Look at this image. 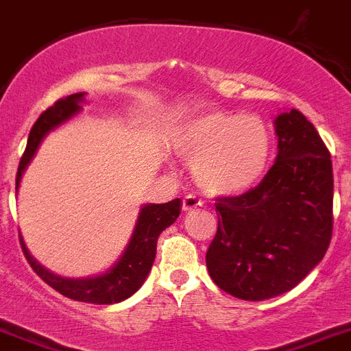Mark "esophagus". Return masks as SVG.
<instances>
[{
	"instance_id": "esophagus-1",
	"label": "esophagus",
	"mask_w": 351,
	"mask_h": 351,
	"mask_svg": "<svg viewBox=\"0 0 351 351\" xmlns=\"http://www.w3.org/2000/svg\"><path fill=\"white\" fill-rule=\"evenodd\" d=\"M200 206H202V202H200L195 195H186L185 199H183V210H186V213L197 209V207Z\"/></svg>"
}]
</instances>
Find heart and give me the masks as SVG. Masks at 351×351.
<instances>
[{
  "instance_id": "1",
  "label": "heart",
  "mask_w": 351,
  "mask_h": 351,
  "mask_svg": "<svg viewBox=\"0 0 351 351\" xmlns=\"http://www.w3.org/2000/svg\"><path fill=\"white\" fill-rule=\"evenodd\" d=\"M175 147L192 162L200 189L213 195H234L250 190L266 175L273 141L257 114L207 111L180 127Z\"/></svg>"
}]
</instances>
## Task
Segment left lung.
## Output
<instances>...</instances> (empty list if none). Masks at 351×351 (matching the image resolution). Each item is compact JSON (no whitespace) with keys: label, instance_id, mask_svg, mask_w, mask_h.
I'll use <instances>...</instances> for the list:
<instances>
[{"label":"left lung","instance_id":"1","mask_svg":"<svg viewBox=\"0 0 351 351\" xmlns=\"http://www.w3.org/2000/svg\"><path fill=\"white\" fill-rule=\"evenodd\" d=\"M278 156L255 189L216 199L217 233L206 254L214 283L261 302L297 287L332 234L331 154L298 110L274 118Z\"/></svg>","mask_w":351,"mask_h":351}]
</instances>
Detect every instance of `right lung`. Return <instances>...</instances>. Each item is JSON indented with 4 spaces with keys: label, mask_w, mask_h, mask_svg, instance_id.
Instances as JSON below:
<instances>
[{
    "label": "right lung",
    "mask_w": 351,
    "mask_h": 351,
    "mask_svg": "<svg viewBox=\"0 0 351 351\" xmlns=\"http://www.w3.org/2000/svg\"><path fill=\"white\" fill-rule=\"evenodd\" d=\"M85 94L87 93H77L60 99L54 106L44 111L39 120L34 123L29 134V141H27L25 152L20 159L19 171H16V193H19L23 173L32 162L44 138L80 113L82 104L85 103ZM180 213H182V200L180 199L166 204H144L141 207L137 221H135L130 240L120 257L104 273L87 278H63L51 273L30 255L22 233H20V243H22V250L30 267L36 271L37 276L66 298L96 305L120 304V302L130 298L135 291H138V288L147 280L152 264H154L159 234L178 219Z\"/></svg>",
    "instance_id": "add662e5"
}]
</instances>
